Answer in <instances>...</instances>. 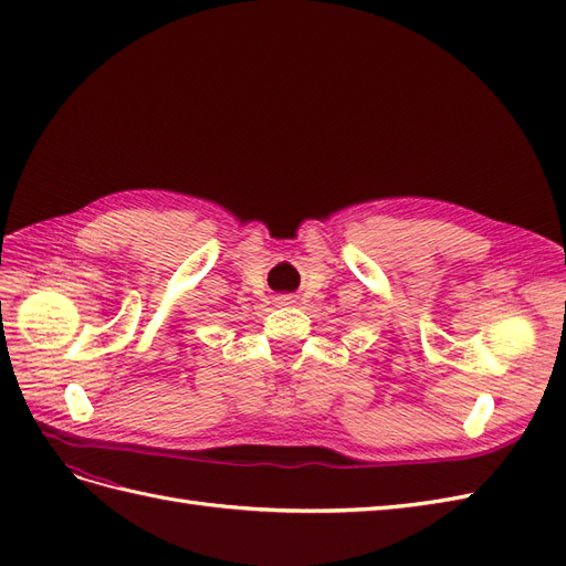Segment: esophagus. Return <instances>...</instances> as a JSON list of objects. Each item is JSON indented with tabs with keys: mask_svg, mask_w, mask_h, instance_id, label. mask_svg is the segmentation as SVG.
Masks as SVG:
<instances>
[{
	"mask_svg": "<svg viewBox=\"0 0 566 566\" xmlns=\"http://www.w3.org/2000/svg\"><path fill=\"white\" fill-rule=\"evenodd\" d=\"M273 302H276L279 306H290V304H295V295H276L273 297Z\"/></svg>",
	"mask_w": 566,
	"mask_h": 566,
	"instance_id": "1",
	"label": "esophagus"
}]
</instances>
